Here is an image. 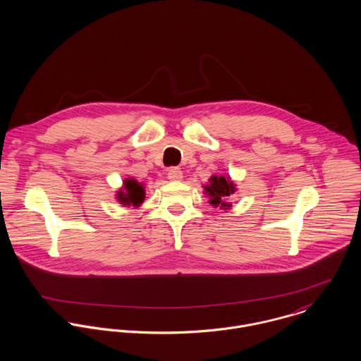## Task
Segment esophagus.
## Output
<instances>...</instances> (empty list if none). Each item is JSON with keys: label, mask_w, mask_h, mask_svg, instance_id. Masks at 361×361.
Here are the masks:
<instances>
[{"label": "esophagus", "mask_w": 361, "mask_h": 361, "mask_svg": "<svg viewBox=\"0 0 361 361\" xmlns=\"http://www.w3.org/2000/svg\"><path fill=\"white\" fill-rule=\"evenodd\" d=\"M182 178H183V173H182V171H180L179 168L172 166V168L168 169V179H169V180H172V182H179Z\"/></svg>", "instance_id": "1"}]
</instances>
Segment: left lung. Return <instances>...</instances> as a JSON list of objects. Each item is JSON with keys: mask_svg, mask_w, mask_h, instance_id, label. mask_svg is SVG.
I'll return each mask as SVG.
<instances>
[{"mask_svg": "<svg viewBox=\"0 0 361 361\" xmlns=\"http://www.w3.org/2000/svg\"><path fill=\"white\" fill-rule=\"evenodd\" d=\"M204 188V195L208 197V203L211 206L218 207L219 209H229L232 204L229 203V199L235 195L236 185L231 179V176H216L212 175L208 179V183L203 186Z\"/></svg>", "mask_w": 361, "mask_h": 361, "instance_id": "1", "label": "left lung"}]
</instances>
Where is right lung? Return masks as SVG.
Returning <instances> with one entry per match:
<instances>
[{
  "mask_svg": "<svg viewBox=\"0 0 361 361\" xmlns=\"http://www.w3.org/2000/svg\"><path fill=\"white\" fill-rule=\"evenodd\" d=\"M116 200L119 204L123 207H137L142 206L145 199H146V190L145 185L139 183L133 178H126L123 180V185L119 190H116L115 195Z\"/></svg>",
  "mask_w": 361,
  "mask_h": 361,
  "instance_id": "obj_1",
  "label": "right lung"
}]
</instances>
